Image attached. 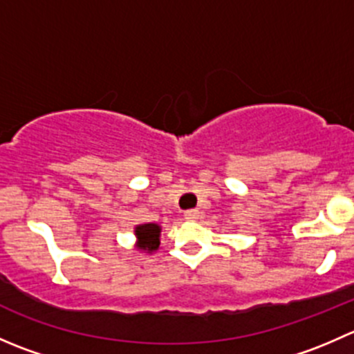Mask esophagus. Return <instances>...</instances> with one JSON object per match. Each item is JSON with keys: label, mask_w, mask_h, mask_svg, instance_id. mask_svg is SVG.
<instances>
[{"label": "esophagus", "mask_w": 354, "mask_h": 354, "mask_svg": "<svg viewBox=\"0 0 354 354\" xmlns=\"http://www.w3.org/2000/svg\"><path fill=\"white\" fill-rule=\"evenodd\" d=\"M183 216H185V219H187V221H197L198 216H200V212H198L197 209H190V210H187V212H185Z\"/></svg>", "instance_id": "34e87169"}]
</instances>
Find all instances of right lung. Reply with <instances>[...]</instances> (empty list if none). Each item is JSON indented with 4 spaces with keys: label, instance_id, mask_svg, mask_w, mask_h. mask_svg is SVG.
Returning <instances> with one entry per match:
<instances>
[{
    "label": "right lung",
    "instance_id": "right-lung-1",
    "mask_svg": "<svg viewBox=\"0 0 354 354\" xmlns=\"http://www.w3.org/2000/svg\"><path fill=\"white\" fill-rule=\"evenodd\" d=\"M135 236H137L138 243L137 248L144 250V252L152 253L159 248V236H160V226L156 223L140 224L135 227Z\"/></svg>",
    "mask_w": 354,
    "mask_h": 354
}]
</instances>
